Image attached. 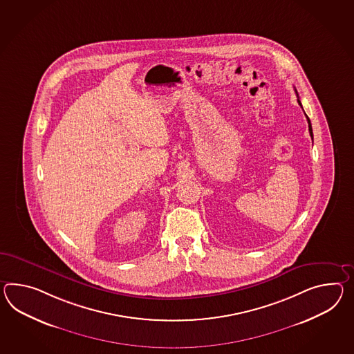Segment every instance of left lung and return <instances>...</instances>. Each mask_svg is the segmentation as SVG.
Returning <instances> with one entry per match:
<instances>
[{
	"mask_svg": "<svg viewBox=\"0 0 354 354\" xmlns=\"http://www.w3.org/2000/svg\"><path fill=\"white\" fill-rule=\"evenodd\" d=\"M294 89H295V88H294ZM295 95L298 97V100H297V101H298V104H301V107H302V104H301V100H299V95H298L297 89H295ZM306 116H307V115H306ZM307 121H308V130H310V138H312V137H313V133H312V125H310V119H308V116H307Z\"/></svg>",
	"mask_w": 354,
	"mask_h": 354,
	"instance_id": "obj_1",
	"label": "left lung"
}]
</instances>
